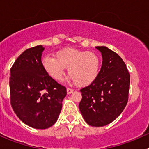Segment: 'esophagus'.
Returning <instances> with one entry per match:
<instances>
[{
    "mask_svg": "<svg viewBox=\"0 0 149 149\" xmlns=\"http://www.w3.org/2000/svg\"><path fill=\"white\" fill-rule=\"evenodd\" d=\"M66 90H67V93H68V94H71V93L73 92V89H71V88H67Z\"/></svg>",
    "mask_w": 149,
    "mask_h": 149,
    "instance_id": "esophagus-1",
    "label": "esophagus"
}]
</instances>
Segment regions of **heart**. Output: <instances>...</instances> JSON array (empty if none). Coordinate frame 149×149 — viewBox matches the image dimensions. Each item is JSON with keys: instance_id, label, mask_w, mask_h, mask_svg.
<instances>
[{"instance_id": "heart-1", "label": "heart", "mask_w": 149, "mask_h": 149, "mask_svg": "<svg viewBox=\"0 0 149 149\" xmlns=\"http://www.w3.org/2000/svg\"><path fill=\"white\" fill-rule=\"evenodd\" d=\"M55 56L46 55L42 60V64L45 71L56 81L61 80L65 68L79 86H88L98 77L101 61L94 52L65 48L57 51Z\"/></svg>"}]
</instances>
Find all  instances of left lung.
<instances>
[{
  "instance_id": "left-lung-1",
  "label": "left lung",
  "mask_w": 149,
  "mask_h": 149,
  "mask_svg": "<svg viewBox=\"0 0 149 149\" xmlns=\"http://www.w3.org/2000/svg\"><path fill=\"white\" fill-rule=\"evenodd\" d=\"M102 65L95 81L81 89L79 109L88 125L101 127L119 116L128 101L130 74L122 59L105 46L95 47Z\"/></svg>"
}]
</instances>
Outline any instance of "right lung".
Listing matches in <instances>:
<instances>
[{"label": "right lung", "mask_w": 149, "mask_h": 149, "mask_svg": "<svg viewBox=\"0 0 149 149\" xmlns=\"http://www.w3.org/2000/svg\"><path fill=\"white\" fill-rule=\"evenodd\" d=\"M37 45L25 50L10 68V103L20 120L36 129L51 127L58 119L66 88L45 71Z\"/></svg>", "instance_id": "1"}]
</instances>
